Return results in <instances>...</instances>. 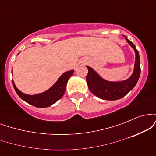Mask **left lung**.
I'll use <instances>...</instances> for the list:
<instances>
[{
    "mask_svg": "<svg viewBox=\"0 0 156 156\" xmlns=\"http://www.w3.org/2000/svg\"><path fill=\"white\" fill-rule=\"evenodd\" d=\"M126 40L133 48L136 53L134 71L132 76L128 79L120 82L108 81L102 78L92 68L87 66L88 69V74L87 76L88 87L90 92L99 98L107 101L119 100L126 95L137 83L141 72L139 51L136 50L133 42H130L127 38Z\"/></svg>",
    "mask_w": 156,
    "mask_h": 156,
    "instance_id": "obj_1",
    "label": "left lung"
}]
</instances>
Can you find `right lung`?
<instances>
[{
	"label": "right lung",
	"mask_w": 156,
	"mask_h": 156,
	"mask_svg": "<svg viewBox=\"0 0 156 156\" xmlns=\"http://www.w3.org/2000/svg\"><path fill=\"white\" fill-rule=\"evenodd\" d=\"M73 73H74V70L64 73L51 89H49L46 92L35 94V95H28V94L21 92L16 87L14 81H12V83H13L15 92L21 99L26 101L28 104L34 105L37 108H46L58 101L64 95L68 80L73 76Z\"/></svg>",
	"instance_id": "right-lung-1"
}]
</instances>
